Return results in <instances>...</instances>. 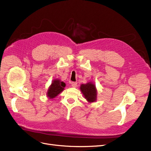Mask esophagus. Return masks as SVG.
<instances>
[{"label":"esophagus","mask_w":151,"mask_h":151,"mask_svg":"<svg viewBox=\"0 0 151 151\" xmlns=\"http://www.w3.org/2000/svg\"><path fill=\"white\" fill-rule=\"evenodd\" d=\"M71 86L73 87H74V88L77 86V83L76 82H71Z\"/></svg>","instance_id":"obj_1"}]
</instances>
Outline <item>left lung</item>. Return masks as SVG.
Instances as JSON below:
<instances>
[{
  "mask_svg": "<svg viewBox=\"0 0 151 151\" xmlns=\"http://www.w3.org/2000/svg\"><path fill=\"white\" fill-rule=\"evenodd\" d=\"M80 90L88 102L93 103L96 101L97 91L95 85L93 83H88L87 84H82Z\"/></svg>",
  "mask_w": 151,
  "mask_h": 151,
  "instance_id": "obj_1",
  "label": "left lung"
}]
</instances>
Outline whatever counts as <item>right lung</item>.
Here are the masks:
<instances>
[{"instance_id":"right-lung-1","label":"right lung","mask_w":151,"mask_h":151,"mask_svg":"<svg viewBox=\"0 0 151 151\" xmlns=\"http://www.w3.org/2000/svg\"><path fill=\"white\" fill-rule=\"evenodd\" d=\"M65 86L66 85L63 81H61L58 80H55L48 89L47 96L50 99L55 98L64 90Z\"/></svg>"}]
</instances>
